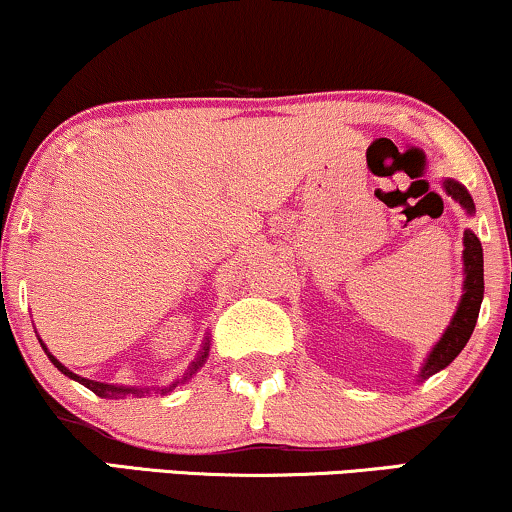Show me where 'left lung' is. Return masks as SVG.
<instances>
[{"mask_svg": "<svg viewBox=\"0 0 512 512\" xmlns=\"http://www.w3.org/2000/svg\"><path fill=\"white\" fill-rule=\"evenodd\" d=\"M444 189L451 198L458 200L465 210L472 212L475 205H472L470 193L463 189L461 184L456 181H444ZM465 250H463V264H465V286H463V297L461 304H458L454 321L451 326L446 328V333L442 335V340L437 342L432 354L425 361L423 371H420L418 380L423 383L425 378H430L432 373L442 371L454 361L461 349L465 347V342L470 340L472 331H475L477 316H480V304H482V295H484V260H482V243L472 231H465Z\"/></svg>", "mask_w": 512, "mask_h": 512, "instance_id": "1", "label": "left lung"}]
</instances>
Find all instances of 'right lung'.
I'll list each match as a JSON object with an SVG mask.
<instances>
[{"instance_id": "1", "label": "right lung", "mask_w": 512, "mask_h": 512, "mask_svg": "<svg viewBox=\"0 0 512 512\" xmlns=\"http://www.w3.org/2000/svg\"><path fill=\"white\" fill-rule=\"evenodd\" d=\"M208 342H205V347H203V352L198 354V359L193 361V364L189 366V371L184 373V378H181V383H186V380L191 378L193 373L198 371L200 368V364H203L205 361V357H208ZM44 352H47V347H44ZM49 354V352H47ZM49 359H51V364H54L58 371H61L63 375H68V378H73V380H77V383H82L84 387H89V390H92L94 394H99V397H103V399H127V397H144V394H148V390L144 387V390H141V387H122V385H108V383H96V380H87V378H80V375H75L73 371H68L66 366L61 364V361L58 359H54L49 354ZM179 383V380H177ZM177 383L174 385H170V387H165V390H160V392H170L172 387H177Z\"/></svg>"}]
</instances>
